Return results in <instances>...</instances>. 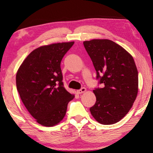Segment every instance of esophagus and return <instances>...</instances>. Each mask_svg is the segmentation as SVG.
I'll return each mask as SVG.
<instances>
[{"mask_svg":"<svg viewBox=\"0 0 153 153\" xmlns=\"http://www.w3.org/2000/svg\"><path fill=\"white\" fill-rule=\"evenodd\" d=\"M86 91V88H82L80 90H77V94H82V93H84Z\"/></svg>","mask_w":153,"mask_h":153,"instance_id":"esophagus-1","label":"esophagus"}]
</instances>
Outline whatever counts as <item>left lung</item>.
Here are the masks:
<instances>
[{"mask_svg": "<svg viewBox=\"0 0 153 153\" xmlns=\"http://www.w3.org/2000/svg\"><path fill=\"white\" fill-rule=\"evenodd\" d=\"M102 88L93 92L97 98L90 108L92 117L103 125L120 121L132 107L138 92V72L130 54L108 39L84 41Z\"/></svg>", "mask_w": 153, "mask_h": 153, "instance_id": "8db88e82", "label": "left lung"}]
</instances>
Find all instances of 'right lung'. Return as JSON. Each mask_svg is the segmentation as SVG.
<instances>
[{"label": "right lung", "mask_w": 153, "mask_h": 153, "mask_svg": "<svg viewBox=\"0 0 153 153\" xmlns=\"http://www.w3.org/2000/svg\"><path fill=\"white\" fill-rule=\"evenodd\" d=\"M74 42L40 46L27 55L16 74L21 99L36 122L46 127L57 125L75 95L63 86L61 62Z\"/></svg>", "instance_id": "1"}]
</instances>
